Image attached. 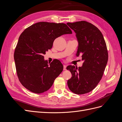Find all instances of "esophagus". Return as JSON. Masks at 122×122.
<instances>
[{"label":"esophagus","mask_w":122,"mask_h":122,"mask_svg":"<svg viewBox=\"0 0 122 122\" xmlns=\"http://www.w3.org/2000/svg\"><path fill=\"white\" fill-rule=\"evenodd\" d=\"M66 67H67V66H66V65H64V70H67V69H66Z\"/></svg>","instance_id":"obj_1"}]
</instances>
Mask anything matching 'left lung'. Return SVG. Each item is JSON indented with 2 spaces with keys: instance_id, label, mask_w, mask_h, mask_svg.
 Instances as JSON below:
<instances>
[{
  "instance_id": "obj_1",
  "label": "left lung",
  "mask_w": 122,
  "mask_h": 122,
  "mask_svg": "<svg viewBox=\"0 0 122 122\" xmlns=\"http://www.w3.org/2000/svg\"><path fill=\"white\" fill-rule=\"evenodd\" d=\"M76 33L78 47L77 56L81 55L82 67L70 65L72 77L68 80L70 90L78 95L93 90L101 80L107 63L108 54L106 44L100 30L85 21L67 23Z\"/></svg>"
}]
</instances>
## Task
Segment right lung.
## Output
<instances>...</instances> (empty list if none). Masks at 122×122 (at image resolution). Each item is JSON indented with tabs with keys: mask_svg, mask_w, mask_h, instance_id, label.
Segmentation results:
<instances>
[{
	"mask_svg": "<svg viewBox=\"0 0 122 122\" xmlns=\"http://www.w3.org/2000/svg\"><path fill=\"white\" fill-rule=\"evenodd\" d=\"M65 23L40 22L22 32L14 51L17 75L26 89L36 94L43 93L52 86L63 70L61 62L55 59L48 64L44 54L52 48L54 40L65 34H71Z\"/></svg>",
	"mask_w": 122,
	"mask_h": 122,
	"instance_id": "add662e5",
	"label": "right lung"
}]
</instances>
